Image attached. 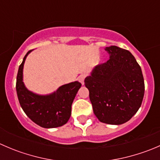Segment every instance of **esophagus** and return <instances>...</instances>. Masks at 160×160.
Returning <instances> with one entry per match:
<instances>
[{
    "instance_id": "esophagus-1",
    "label": "esophagus",
    "mask_w": 160,
    "mask_h": 160,
    "mask_svg": "<svg viewBox=\"0 0 160 160\" xmlns=\"http://www.w3.org/2000/svg\"><path fill=\"white\" fill-rule=\"evenodd\" d=\"M85 77H86V75L85 74H81V75H80L78 77V80L80 82V83H82V84H84V79Z\"/></svg>"
}]
</instances>
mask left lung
Wrapping results in <instances>:
<instances>
[{
  "label": "left lung",
  "mask_w": 160,
  "mask_h": 160,
  "mask_svg": "<svg viewBox=\"0 0 160 160\" xmlns=\"http://www.w3.org/2000/svg\"><path fill=\"white\" fill-rule=\"evenodd\" d=\"M110 59L96 66L84 84L89 90L93 111L100 122L122 125L139 109L145 93L142 72L129 51L107 47Z\"/></svg>",
  "instance_id": "8db88e82"
}]
</instances>
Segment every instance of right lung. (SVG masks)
<instances>
[{
	"mask_svg": "<svg viewBox=\"0 0 160 160\" xmlns=\"http://www.w3.org/2000/svg\"><path fill=\"white\" fill-rule=\"evenodd\" d=\"M31 51L24 57L17 75L16 91L21 107L32 122L42 128L62 126L70 119L71 106L81 83L75 81L62 85L49 95H38L29 91L23 83V67Z\"/></svg>",
	"mask_w": 160,
	"mask_h": 160,
	"instance_id": "right-lung-1",
	"label": "right lung"
}]
</instances>
